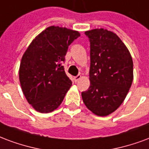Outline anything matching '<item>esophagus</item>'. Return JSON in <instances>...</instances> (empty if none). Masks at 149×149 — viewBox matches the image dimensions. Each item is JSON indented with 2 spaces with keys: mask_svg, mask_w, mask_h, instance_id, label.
<instances>
[{
  "mask_svg": "<svg viewBox=\"0 0 149 149\" xmlns=\"http://www.w3.org/2000/svg\"><path fill=\"white\" fill-rule=\"evenodd\" d=\"M80 78H81V75H77V77H74L75 81H76V82H77L78 80H80Z\"/></svg>",
  "mask_w": 149,
  "mask_h": 149,
  "instance_id": "obj_1",
  "label": "esophagus"
}]
</instances>
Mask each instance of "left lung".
<instances>
[{
    "mask_svg": "<svg viewBox=\"0 0 149 149\" xmlns=\"http://www.w3.org/2000/svg\"><path fill=\"white\" fill-rule=\"evenodd\" d=\"M90 41V87L83 102L98 116L113 113L122 104L133 80V63L127 47L114 32L100 28L85 31Z\"/></svg>",
    "mask_w": 149,
    "mask_h": 149,
    "instance_id": "left-lung-1",
    "label": "left lung"
}]
</instances>
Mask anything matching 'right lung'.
Here are the masks:
<instances>
[{"instance_id":"1","label":"right lung","mask_w":149,"mask_h":149,"mask_svg":"<svg viewBox=\"0 0 149 149\" xmlns=\"http://www.w3.org/2000/svg\"><path fill=\"white\" fill-rule=\"evenodd\" d=\"M77 31L51 26L37 35L23 55L19 77L27 102L49 113L61 105L72 86L61 63L68 47L80 37Z\"/></svg>"}]
</instances>
